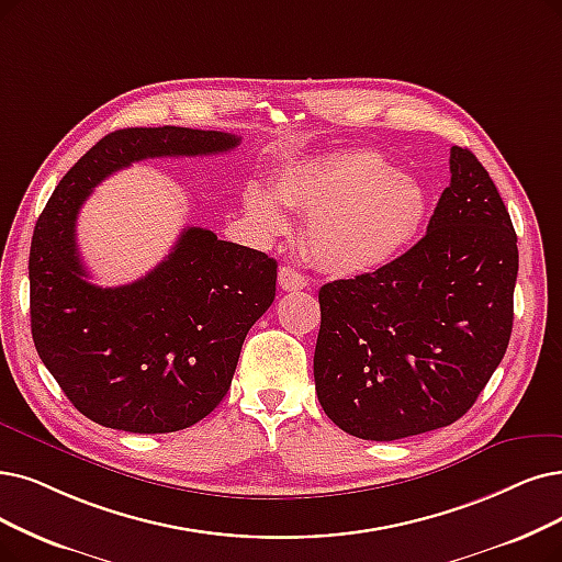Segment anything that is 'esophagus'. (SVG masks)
<instances>
[{"label": "esophagus", "mask_w": 562, "mask_h": 562, "mask_svg": "<svg viewBox=\"0 0 562 562\" xmlns=\"http://www.w3.org/2000/svg\"><path fill=\"white\" fill-rule=\"evenodd\" d=\"M279 285L283 290H302L308 285V279L302 272H297L295 267L288 265V267L279 269Z\"/></svg>", "instance_id": "obj_1"}]
</instances>
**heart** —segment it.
I'll use <instances>...</instances> for the list:
<instances>
[{"mask_svg":"<svg viewBox=\"0 0 562 562\" xmlns=\"http://www.w3.org/2000/svg\"><path fill=\"white\" fill-rule=\"evenodd\" d=\"M274 194L251 187L244 212L258 235L281 237L290 218L279 206L308 216V256L331 274H367L408 249L426 216V191L371 149H344L288 166Z\"/></svg>","mask_w":562,"mask_h":562,"instance_id":"obj_1","label":"heart"}]
</instances>
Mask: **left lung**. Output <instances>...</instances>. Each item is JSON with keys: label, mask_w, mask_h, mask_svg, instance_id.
Returning <instances> with one entry per match:
<instances>
[{"label": "left lung", "mask_w": 562, "mask_h": 562, "mask_svg": "<svg viewBox=\"0 0 562 562\" xmlns=\"http://www.w3.org/2000/svg\"><path fill=\"white\" fill-rule=\"evenodd\" d=\"M426 235L371 274L325 283L313 378L350 436L398 440L450 426L507 350L516 233L477 156L452 147Z\"/></svg>", "instance_id": "1"}]
</instances>
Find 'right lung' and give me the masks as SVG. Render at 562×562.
I'll return each instance as SVG.
<instances>
[{
  "label": "right lung",
  "mask_w": 562,
  "mask_h": 562,
  "mask_svg": "<svg viewBox=\"0 0 562 562\" xmlns=\"http://www.w3.org/2000/svg\"><path fill=\"white\" fill-rule=\"evenodd\" d=\"M233 133L182 126L108 133L64 175L30 249L32 336L61 392L92 422L131 434H170L226 396L246 334L277 295V260L212 231L184 228L143 279L87 281L76 244L82 200L112 172L156 156H207Z\"/></svg>",
  "instance_id": "right-lung-1"
}]
</instances>
